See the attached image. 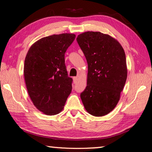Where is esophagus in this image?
I'll return each instance as SVG.
<instances>
[{"instance_id":"esophagus-1","label":"esophagus","mask_w":152,"mask_h":152,"mask_svg":"<svg viewBox=\"0 0 152 152\" xmlns=\"http://www.w3.org/2000/svg\"><path fill=\"white\" fill-rule=\"evenodd\" d=\"M78 77H76V76H75V77H74L73 78V81H74V84H76L77 83V81H78Z\"/></svg>"}]
</instances>
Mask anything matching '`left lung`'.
Instances as JSON below:
<instances>
[{"instance_id": "obj_1", "label": "left lung", "mask_w": 152, "mask_h": 152, "mask_svg": "<svg viewBox=\"0 0 152 152\" xmlns=\"http://www.w3.org/2000/svg\"><path fill=\"white\" fill-rule=\"evenodd\" d=\"M88 63L87 86L80 94L85 109L95 117L114 109L127 77L125 53L114 38L87 31L76 38Z\"/></svg>"}]
</instances>
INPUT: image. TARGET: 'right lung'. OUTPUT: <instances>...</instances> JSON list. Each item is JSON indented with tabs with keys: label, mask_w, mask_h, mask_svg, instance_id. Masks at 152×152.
Masks as SVG:
<instances>
[{
	"label": "right lung",
	"mask_w": 152,
	"mask_h": 152,
	"mask_svg": "<svg viewBox=\"0 0 152 152\" xmlns=\"http://www.w3.org/2000/svg\"><path fill=\"white\" fill-rule=\"evenodd\" d=\"M76 35L62 33L43 37L31 45L25 60L24 77L33 104L48 115L58 114L71 93L65 53Z\"/></svg>",
	"instance_id": "obj_1"
}]
</instances>
